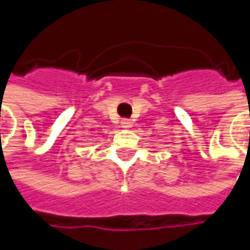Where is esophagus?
Here are the masks:
<instances>
[{
	"instance_id": "1",
	"label": "esophagus",
	"mask_w": 250,
	"mask_h": 250,
	"mask_svg": "<svg viewBox=\"0 0 250 250\" xmlns=\"http://www.w3.org/2000/svg\"><path fill=\"white\" fill-rule=\"evenodd\" d=\"M120 125H122L123 128H130V127H131V122H130L128 119H123V120L120 122Z\"/></svg>"
}]
</instances>
